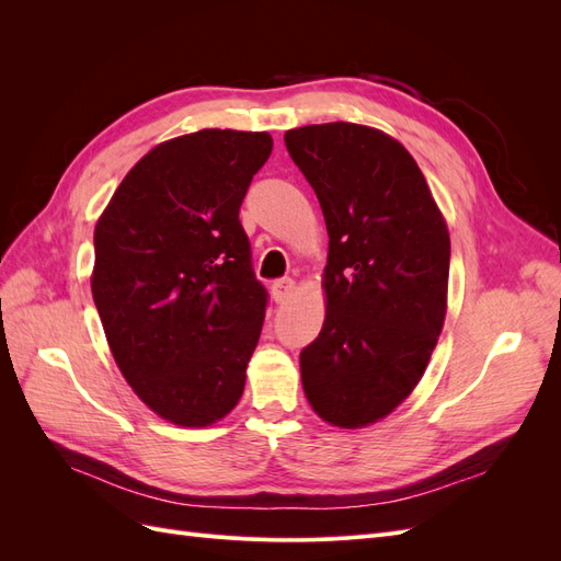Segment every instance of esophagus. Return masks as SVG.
I'll use <instances>...</instances> for the list:
<instances>
[{"label":"esophagus","mask_w":561,"mask_h":561,"mask_svg":"<svg viewBox=\"0 0 561 561\" xmlns=\"http://www.w3.org/2000/svg\"><path fill=\"white\" fill-rule=\"evenodd\" d=\"M293 293H295V280H290V278H280L271 285V295H274L276 304H285L293 297Z\"/></svg>","instance_id":"34e87169"}]
</instances>
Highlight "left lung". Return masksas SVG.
Instances as JSON below:
<instances>
[{
  "instance_id": "1",
  "label": "left lung",
  "mask_w": 561,
  "mask_h": 561,
  "mask_svg": "<svg viewBox=\"0 0 561 561\" xmlns=\"http://www.w3.org/2000/svg\"><path fill=\"white\" fill-rule=\"evenodd\" d=\"M330 236L325 320L299 355L311 410L365 428L410 398L443 332L449 229L421 168L379 128L334 122L285 133Z\"/></svg>"
}]
</instances>
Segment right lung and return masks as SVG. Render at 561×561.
Segmentation results:
<instances>
[{"instance_id": "1", "label": "right lung", "mask_w": 561, "mask_h": 561, "mask_svg": "<svg viewBox=\"0 0 561 561\" xmlns=\"http://www.w3.org/2000/svg\"><path fill=\"white\" fill-rule=\"evenodd\" d=\"M268 133L203 128L149 149L95 225L93 301L116 367L151 412L206 428L239 404L266 290L239 210Z\"/></svg>"}]
</instances>
